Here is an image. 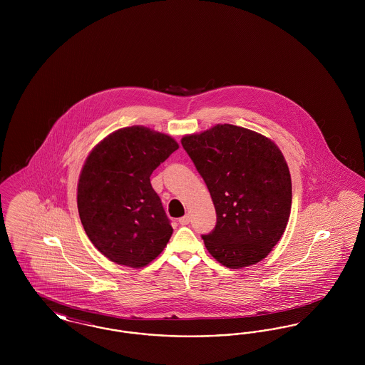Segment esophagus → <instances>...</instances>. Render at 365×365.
I'll return each mask as SVG.
<instances>
[{
    "mask_svg": "<svg viewBox=\"0 0 365 365\" xmlns=\"http://www.w3.org/2000/svg\"><path fill=\"white\" fill-rule=\"evenodd\" d=\"M189 222H190V215H189V213H186L183 217H180V219H179V223H180L182 226L189 225Z\"/></svg>",
    "mask_w": 365,
    "mask_h": 365,
    "instance_id": "1",
    "label": "esophagus"
}]
</instances>
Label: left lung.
<instances>
[{"label": "left lung", "mask_w": 365, "mask_h": 365, "mask_svg": "<svg viewBox=\"0 0 365 365\" xmlns=\"http://www.w3.org/2000/svg\"><path fill=\"white\" fill-rule=\"evenodd\" d=\"M180 142L216 209L215 230L202 235L210 256L231 269L264 260L292 210V178L278 145L234 124H216Z\"/></svg>", "instance_id": "8db88e82"}]
</instances>
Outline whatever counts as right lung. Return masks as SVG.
Wrapping results in <instances>:
<instances>
[{
	"label": "right lung",
	"mask_w": 365,
	"mask_h": 365,
	"mask_svg": "<svg viewBox=\"0 0 365 365\" xmlns=\"http://www.w3.org/2000/svg\"><path fill=\"white\" fill-rule=\"evenodd\" d=\"M179 148L149 127L119 128L88 153L78 180V212L88 240L106 259L142 268L156 259L173 227L150 175Z\"/></svg>",
	"instance_id": "right-lung-1"
}]
</instances>
